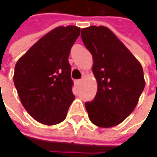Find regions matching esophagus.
<instances>
[{
  "mask_svg": "<svg viewBox=\"0 0 157 157\" xmlns=\"http://www.w3.org/2000/svg\"><path fill=\"white\" fill-rule=\"evenodd\" d=\"M74 82H75V85L76 86H78L81 84V82H82V80H75Z\"/></svg>",
  "mask_w": 157,
  "mask_h": 157,
  "instance_id": "34e87169",
  "label": "esophagus"
}]
</instances>
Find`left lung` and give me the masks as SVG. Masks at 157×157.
I'll list each match as a JSON object with an SVG mask.
<instances>
[{
  "label": "left lung",
  "mask_w": 157,
  "mask_h": 157,
  "mask_svg": "<svg viewBox=\"0 0 157 157\" xmlns=\"http://www.w3.org/2000/svg\"><path fill=\"white\" fill-rule=\"evenodd\" d=\"M82 39L93 58L98 82L94 99L85 102L90 120L102 128L120 124L135 109L145 88L143 69L131 52L103 26L82 29Z\"/></svg>",
  "instance_id": "left-lung-1"
}]
</instances>
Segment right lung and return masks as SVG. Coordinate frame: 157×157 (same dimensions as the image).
Listing matches in <instances>:
<instances>
[{
  "mask_svg": "<svg viewBox=\"0 0 157 157\" xmlns=\"http://www.w3.org/2000/svg\"><path fill=\"white\" fill-rule=\"evenodd\" d=\"M80 31L76 26L53 29L16 64L13 82L21 102L41 124H59L75 99L68 58Z\"/></svg>",
  "mask_w": 157,
  "mask_h": 157,
  "instance_id": "add662e5",
  "label": "right lung"
}]
</instances>
